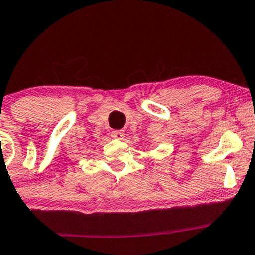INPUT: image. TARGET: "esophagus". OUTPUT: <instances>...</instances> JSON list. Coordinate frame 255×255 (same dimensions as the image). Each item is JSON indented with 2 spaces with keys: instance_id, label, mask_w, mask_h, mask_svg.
Returning a JSON list of instances; mask_svg holds the SVG:
<instances>
[{
  "instance_id": "obj_1",
  "label": "esophagus",
  "mask_w": 255,
  "mask_h": 255,
  "mask_svg": "<svg viewBox=\"0 0 255 255\" xmlns=\"http://www.w3.org/2000/svg\"><path fill=\"white\" fill-rule=\"evenodd\" d=\"M112 137L117 138V139H124L125 137V132L123 130H116L112 131Z\"/></svg>"
}]
</instances>
